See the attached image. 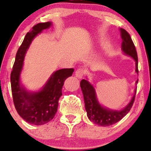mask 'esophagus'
<instances>
[{
  "instance_id": "esophagus-1",
  "label": "esophagus",
  "mask_w": 151,
  "mask_h": 151,
  "mask_svg": "<svg viewBox=\"0 0 151 151\" xmlns=\"http://www.w3.org/2000/svg\"><path fill=\"white\" fill-rule=\"evenodd\" d=\"M84 72L82 69H78V70H76L75 72V76L76 77L78 78V79H81L83 75H84Z\"/></svg>"
}]
</instances>
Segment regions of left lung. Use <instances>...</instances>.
Masks as SVG:
<instances>
[{
  "instance_id": "8db88e82",
  "label": "left lung",
  "mask_w": 151,
  "mask_h": 151,
  "mask_svg": "<svg viewBox=\"0 0 151 151\" xmlns=\"http://www.w3.org/2000/svg\"><path fill=\"white\" fill-rule=\"evenodd\" d=\"M121 37L122 39L121 50L124 55L131 57L136 62V72L138 74V56L131 36L123 28H119ZM87 78V77H86ZM138 79L136 81V85ZM80 87L84 96V105L86 114L89 119L94 124L101 126H109L117 123L122 119L129 112L134 101L135 95L136 93V87L135 88L132 98L128 104L123 109H109L103 106L99 101L95 88L88 79H82L80 82Z\"/></svg>"
}]
</instances>
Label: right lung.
Here are the masks:
<instances>
[{
  "instance_id": "1",
  "label": "right lung",
  "mask_w": 151,
  "mask_h": 151,
  "mask_svg": "<svg viewBox=\"0 0 151 151\" xmlns=\"http://www.w3.org/2000/svg\"><path fill=\"white\" fill-rule=\"evenodd\" d=\"M52 22L38 23L26 34L15 57L10 74L12 94L15 107L19 115L28 124L40 126L47 124L55 117L58 101L65 79L72 75L73 68L61 69L54 72L45 84L37 91H30L22 83L21 73L24 59L34 38L50 28Z\"/></svg>"
}]
</instances>
